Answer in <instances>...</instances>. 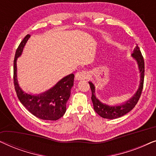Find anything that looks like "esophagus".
Returning a JSON list of instances; mask_svg holds the SVG:
<instances>
[{"mask_svg": "<svg viewBox=\"0 0 156 156\" xmlns=\"http://www.w3.org/2000/svg\"><path fill=\"white\" fill-rule=\"evenodd\" d=\"M88 76H89L88 72H86V71L79 72L75 74V79L76 80H86V79L88 78Z\"/></svg>", "mask_w": 156, "mask_h": 156, "instance_id": "esophagus-1", "label": "esophagus"}]
</instances>
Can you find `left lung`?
Returning a JSON list of instances; mask_svg holds the SVG:
<instances>
[{"label":"left lung","mask_w":156,"mask_h":156,"mask_svg":"<svg viewBox=\"0 0 156 156\" xmlns=\"http://www.w3.org/2000/svg\"><path fill=\"white\" fill-rule=\"evenodd\" d=\"M131 56L137 62L138 68L140 73V83L136 92L134 94L131 99L125 101L124 103L112 106L103 103L96 97L94 84L91 82H89L91 90V101L93 103L94 109L102 118L108 119L119 118V117L126 114L130 111L133 109L139 100V98L141 95L143 87H144L145 67L144 57L142 56L141 52H140V50L138 45H136V48H134Z\"/></svg>","instance_id":"8db88e82"}]
</instances>
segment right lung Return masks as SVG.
Here are the masks:
<instances>
[{
  "mask_svg": "<svg viewBox=\"0 0 156 156\" xmlns=\"http://www.w3.org/2000/svg\"><path fill=\"white\" fill-rule=\"evenodd\" d=\"M30 35H27L17 49L14 59L13 81L17 96L23 106L32 114L42 120L56 121L65 114L66 104L74 85L73 74L65 76L55 86L39 94L25 92L19 86L17 78V59L22 55L23 48Z\"/></svg>",
  "mask_w": 156,
  "mask_h": 156,
  "instance_id": "add662e5",
  "label": "right lung"
}]
</instances>
